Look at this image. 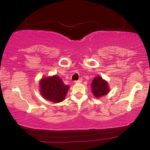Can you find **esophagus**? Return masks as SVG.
I'll return each instance as SVG.
<instances>
[{
	"mask_svg": "<svg viewBox=\"0 0 150 150\" xmlns=\"http://www.w3.org/2000/svg\"><path fill=\"white\" fill-rule=\"evenodd\" d=\"M82 82V78H80L78 80L75 81V83H80V82Z\"/></svg>",
	"mask_w": 150,
	"mask_h": 150,
	"instance_id": "obj_1",
	"label": "esophagus"
}]
</instances>
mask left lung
Segmentation results:
<instances>
[{
    "label": "left lung",
    "mask_w": 150,
    "mask_h": 150,
    "mask_svg": "<svg viewBox=\"0 0 150 150\" xmlns=\"http://www.w3.org/2000/svg\"><path fill=\"white\" fill-rule=\"evenodd\" d=\"M92 91L94 97L99 98L106 95L109 92V87L106 81L103 80L102 77H96L92 82Z\"/></svg>",
    "instance_id": "left-lung-1"
}]
</instances>
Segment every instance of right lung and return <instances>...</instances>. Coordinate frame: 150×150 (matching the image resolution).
<instances>
[{
  "mask_svg": "<svg viewBox=\"0 0 150 150\" xmlns=\"http://www.w3.org/2000/svg\"><path fill=\"white\" fill-rule=\"evenodd\" d=\"M40 92L46 100L52 102H61L65 99L69 86L65 85L57 75L44 77L40 80Z\"/></svg>",
  "mask_w": 150,
  "mask_h": 150,
  "instance_id": "1",
  "label": "right lung"
}]
</instances>
